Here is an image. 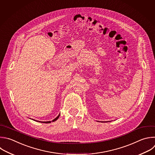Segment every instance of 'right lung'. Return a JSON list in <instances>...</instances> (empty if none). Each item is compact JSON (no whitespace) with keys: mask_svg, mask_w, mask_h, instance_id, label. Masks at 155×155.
<instances>
[{"mask_svg":"<svg viewBox=\"0 0 155 155\" xmlns=\"http://www.w3.org/2000/svg\"><path fill=\"white\" fill-rule=\"evenodd\" d=\"M60 114L55 119H54L52 121H47V122H40L39 121V122H42V123H45V124H49V123H51V122H55V121H56L58 118H59V117H60ZM35 121H37V122H39V121H38V120H35Z\"/></svg>","mask_w":155,"mask_h":155,"instance_id":"right-lung-1","label":"right lung"}]
</instances>
